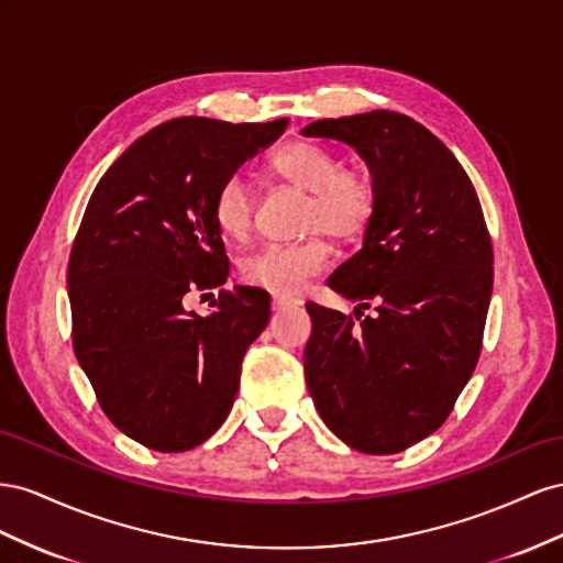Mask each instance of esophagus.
Returning a JSON list of instances; mask_svg holds the SVG:
<instances>
[{
  "mask_svg": "<svg viewBox=\"0 0 563 563\" xmlns=\"http://www.w3.org/2000/svg\"><path fill=\"white\" fill-rule=\"evenodd\" d=\"M295 307H297V301L285 299V297H273V301H271V309L276 311V313L287 311V309H295Z\"/></svg>",
  "mask_w": 563,
  "mask_h": 563,
  "instance_id": "34e87169",
  "label": "esophagus"
}]
</instances>
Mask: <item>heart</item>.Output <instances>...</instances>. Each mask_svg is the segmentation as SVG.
Instances as JSON below:
<instances>
[{"label": "heart", "mask_w": 563, "mask_h": 563, "mask_svg": "<svg viewBox=\"0 0 563 563\" xmlns=\"http://www.w3.org/2000/svg\"><path fill=\"white\" fill-rule=\"evenodd\" d=\"M271 169L283 181L311 192L303 229L316 231L301 243H268L250 254L243 278L266 292L290 297L309 278L330 264V245L318 231L334 240L361 238L377 212V184L367 167H344L334 151L311 141H297L278 151ZM252 190L243 176H229L214 196L212 214L217 229L233 240L245 238L252 227Z\"/></svg>", "instance_id": "1"}]
</instances>
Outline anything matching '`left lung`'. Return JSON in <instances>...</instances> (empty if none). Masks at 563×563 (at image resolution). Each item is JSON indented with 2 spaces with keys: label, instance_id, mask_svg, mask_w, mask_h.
I'll use <instances>...</instances> for the list:
<instances>
[{
  "label": "left lung",
  "instance_id": "1",
  "mask_svg": "<svg viewBox=\"0 0 563 563\" xmlns=\"http://www.w3.org/2000/svg\"><path fill=\"white\" fill-rule=\"evenodd\" d=\"M301 134L349 143L377 184L363 247L328 278L356 311L307 303V387L334 437L394 455L448 420L478 363L493 292L484 210L455 155L400 112L318 120Z\"/></svg>",
  "mask_w": 563,
  "mask_h": 563
}]
</instances>
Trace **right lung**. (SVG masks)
I'll return each instance as SVG.
<instances>
[{"instance_id": "add662e5", "label": "right lung", "mask_w": 563, "mask_h": 563, "mask_svg": "<svg viewBox=\"0 0 563 563\" xmlns=\"http://www.w3.org/2000/svg\"><path fill=\"white\" fill-rule=\"evenodd\" d=\"M287 118H179L134 141L93 188L68 262L73 349L108 420L159 453L200 445L227 420L247 346L271 316L260 287L223 290L219 186ZM220 287L202 319L188 291Z\"/></svg>"}]
</instances>
